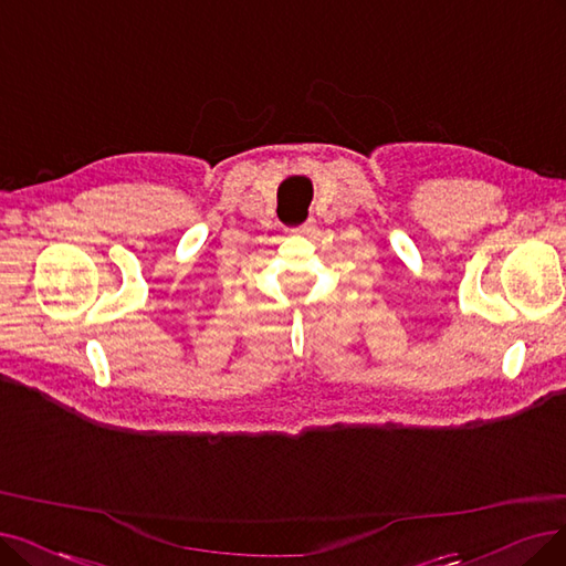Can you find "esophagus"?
I'll return each instance as SVG.
<instances>
[{"mask_svg": "<svg viewBox=\"0 0 566 566\" xmlns=\"http://www.w3.org/2000/svg\"><path fill=\"white\" fill-rule=\"evenodd\" d=\"M292 232H295V234H302V237H313L315 232H318V224H315V220L311 218V220H306L304 224H300V228H295Z\"/></svg>", "mask_w": 566, "mask_h": 566, "instance_id": "obj_1", "label": "esophagus"}]
</instances>
